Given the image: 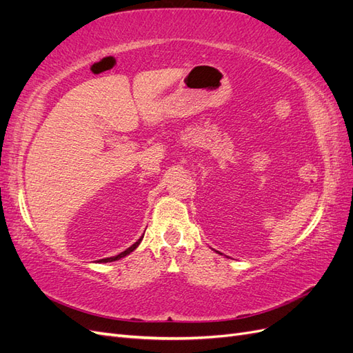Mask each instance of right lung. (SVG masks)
Listing matches in <instances>:
<instances>
[{"label":"right lung","mask_w":353,"mask_h":353,"mask_svg":"<svg viewBox=\"0 0 353 353\" xmlns=\"http://www.w3.org/2000/svg\"><path fill=\"white\" fill-rule=\"evenodd\" d=\"M141 240H143V237L140 239V240H138V241H135L132 245H131V248H128L125 252H122V253H119V254H116V256H113V258H105V259H100V262H113V261H117V259H121V258H125V256L126 254H130L131 252H134L137 248H138V244H140L141 243Z\"/></svg>","instance_id":"right-lung-1"}]
</instances>
